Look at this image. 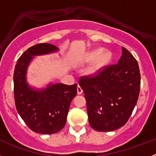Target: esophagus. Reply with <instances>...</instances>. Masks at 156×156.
Listing matches in <instances>:
<instances>
[{"instance_id":"34e87169","label":"esophagus","mask_w":156,"mask_h":156,"mask_svg":"<svg viewBox=\"0 0 156 156\" xmlns=\"http://www.w3.org/2000/svg\"><path fill=\"white\" fill-rule=\"evenodd\" d=\"M77 93H78V94H81L83 93L82 88L80 87V85H78V87H77Z\"/></svg>"}]
</instances>
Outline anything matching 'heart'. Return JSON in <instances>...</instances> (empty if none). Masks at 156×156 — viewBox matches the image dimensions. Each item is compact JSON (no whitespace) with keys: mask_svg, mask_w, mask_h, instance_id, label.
Returning a JSON list of instances; mask_svg holds the SVG:
<instances>
[{"mask_svg":"<svg viewBox=\"0 0 156 156\" xmlns=\"http://www.w3.org/2000/svg\"><path fill=\"white\" fill-rule=\"evenodd\" d=\"M101 52V50L100 49H98V50H95L94 51L90 52L89 55H88L87 58V61L90 62L93 61L94 59H95L98 56L99 57L97 58V59L95 60L94 63L93 65V69H98L101 68V66H104L105 63L108 62L109 61L110 58H111V55L108 52H104V53H101L100 55V54Z\"/></svg>","mask_w":156,"mask_h":156,"instance_id":"1","label":"heart"}]
</instances>
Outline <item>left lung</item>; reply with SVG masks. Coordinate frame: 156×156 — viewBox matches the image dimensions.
I'll return each mask as SVG.
<instances>
[{"mask_svg": "<svg viewBox=\"0 0 156 156\" xmlns=\"http://www.w3.org/2000/svg\"><path fill=\"white\" fill-rule=\"evenodd\" d=\"M122 51L117 64L103 66L95 73L80 78L89 123L97 131H112L124 126L138 99V63L127 49L122 48Z\"/></svg>", "mask_w": 156, "mask_h": 156, "instance_id": "8db88e82", "label": "left lung"}]
</instances>
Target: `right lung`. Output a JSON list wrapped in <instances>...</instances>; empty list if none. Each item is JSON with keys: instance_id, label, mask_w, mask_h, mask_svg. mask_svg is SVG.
I'll return each instance as SVG.
<instances>
[{"instance_id": "add662e5", "label": "right lung", "mask_w": 156, "mask_h": 156, "mask_svg": "<svg viewBox=\"0 0 156 156\" xmlns=\"http://www.w3.org/2000/svg\"><path fill=\"white\" fill-rule=\"evenodd\" d=\"M51 44H37L18 59L14 71V96L18 112L31 130L53 134L65 126L70 103L76 95L77 84H50L45 90H34L26 80L27 66L33 57L56 51Z\"/></svg>"}]
</instances>
